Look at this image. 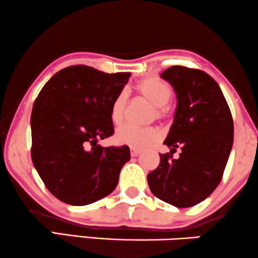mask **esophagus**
Instances as JSON below:
<instances>
[{
	"label": "esophagus",
	"mask_w": 258,
	"mask_h": 258,
	"mask_svg": "<svg viewBox=\"0 0 258 258\" xmlns=\"http://www.w3.org/2000/svg\"><path fill=\"white\" fill-rule=\"evenodd\" d=\"M140 154H141V150H138V149H134V148L130 149V155L133 157H137Z\"/></svg>",
	"instance_id": "34e87169"
}]
</instances>
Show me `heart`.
<instances>
[{"instance_id": "obj_1", "label": "heart", "mask_w": 258, "mask_h": 258, "mask_svg": "<svg viewBox=\"0 0 258 258\" xmlns=\"http://www.w3.org/2000/svg\"><path fill=\"white\" fill-rule=\"evenodd\" d=\"M135 91L154 104L152 117L165 120L169 116L167 102L172 98L171 86L159 78H145L135 85ZM126 94L118 93L110 104V120L114 125H121L126 109ZM162 138V132L157 126L124 125L115 134V142L120 145H128L134 149H145Z\"/></svg>"}]
</instances>
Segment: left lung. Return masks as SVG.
Here are the masks:
<instances>
[{
	"instance_id": "1",
	"label": "left lung",
	"mask_w": 258,
	"mask_h": 258,
	"mask_svg": "<svg viewBox=\"0 0 258 258\" xmlns=\"http://www.w3.org/2000/svg\"><path fill=\"white\" fill-rule=\"evenodd\" d=\"M160 77L173 86L177 109L164 142L171 150L159 154L148 184L158 199L178 208L192 207L221 181L233 147V117L220 86L204 71L172 66ZM178 147L182 152L174 160Z\"/></svg>"
}]
</instances>
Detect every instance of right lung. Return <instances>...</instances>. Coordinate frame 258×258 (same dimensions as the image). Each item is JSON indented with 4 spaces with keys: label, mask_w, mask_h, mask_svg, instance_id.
<instances>
[{
    "label": "right lung",
    "mask_w": 258,
    "mask_h": 258,
    "mask_svg": "<svg viewBox=\"0 0 258 258\" xmlns=\"http://www.w3.org/2000/svg\"><path fill=\"white\" fill-rule=\"evenodd\" d=\"M132 73L65 67L39 92L31 113V158L46 188L62 203L85 206L110 194L129 147L102 148L114 134L110 104Z\"/></svg>",
    "instance_id": "right-lung-1"
}]
</instances>
